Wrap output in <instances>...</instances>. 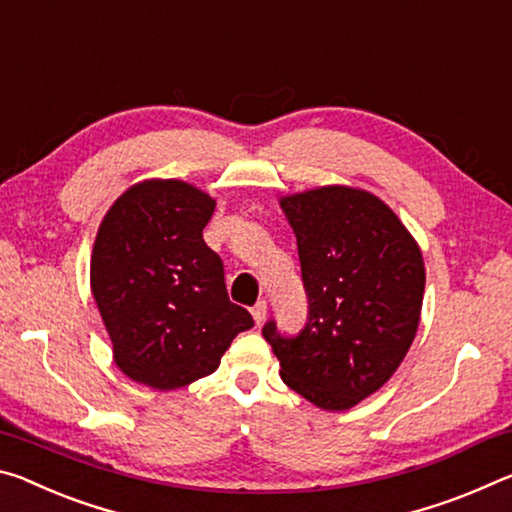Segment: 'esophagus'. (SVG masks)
<instances>
[{"label": "esophagus", "mask_w": 512, "mask_h": 512, "mask_svg": "<svg viewBox=\"0 0 512 512\" xmlns=\"http://www.w3.org/2000/svg\"><path fill=\"white\" fill-rule=\"evenodd\" d=\"M251 315H254V322L256 324H263L265 322V315H267V304H265V301H256V306L251 308Z\"/></svg>", "instance_id": "obj_1"}]
</instances>
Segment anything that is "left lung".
<instances>
[{"mask_svg":"<svg viewBox=\"0 0 512 512\" xmlns=\"http://www.w3.org/2000/svg\"><path fill=\"white\" fill-rule=\"evenodd\" d=\"M297 236L308 320L297 335L276 322L263 338L283 383L324 410H347L397 372L413 345L424 297L415 238L372 192L324 186L281 197Z\"/></svg>","mask_w":512,"mask_h":512,"instance_id":"left-lung-1","label":"left lung"}]
</instances>
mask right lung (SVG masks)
<instances>
[{
    "instance_id": "obj_1",
    "label": "right lung",
    "mask_w": 512,
    "mask_h": 512,
    "mask_svg": "<svg viewBox=\"0 0 512 512\" xmlns=\"http://www.w3.org/2000/svg\"><path fill=\"white\" fill-rule=\"evenodd\" d=\"M215 199L179 179H152L115 199L99 224L90 288L115 365L136 383L177 390L217 370L254 326L226 295L222 258L204 242Z\"/></svg>"
}]
</instances>
